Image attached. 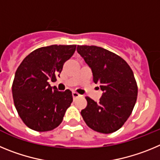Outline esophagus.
I'll use <instances>...</instances> for the list:
<instances>
[{
  "instance_id": "1",
  "label": "esophagus",
  "mask_w": 160,
  "mask_h": 160,
  "mask_svg": "<svg viewBox=\"0 0 160 160\" xmlns=\"http://www.w3.org/2000/svg\"><path fill=\"white\" fill-rule=\"evenodd\" d=\"M72 95H73V99H76L77 98H78L79 96H80V94H79L78 93L75 92V91H73V93H72Z\"/></svg>"
}]
</instances>
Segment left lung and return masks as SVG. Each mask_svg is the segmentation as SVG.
I'll return each mask as SVG.
<instances>
[{
	"label": "left lung",
	"mask_w": 160,
	"mask_h": 160,
	"mask_svg": "<svg viewBox=\"0 0 160 160\" xmlns=\"http://www.w3.org/2000/svg\"><path fill=\"white\" fill-rule=\"evenodd\" d=\"M77 51L91 69L94 82L100 84L102 95L96 102L87 97L81 114L89 128L110 134L118 131L135 107L138 87L132 70L125 60L95 46H78Z\"/></svg>",
	"instance_id": "8db88e82"
}]
</instances>
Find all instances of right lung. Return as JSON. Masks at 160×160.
I'll use <instances>...</instances> for the list:
<instances>
[{
    "mask_svg": "<svg viewBox=\"0 0 160 160\" xmlns=\"http://www.w3.org/2000/svg\"><path fill=\"white\" fill-rule=\"evenodd\" d=\"M75 49V45L38 48L18 66L12 82V98L19 116L30 129L51 131L62 122L73 102L72 92L58 91L56 87H50L49 80L56 81Z\"/></svg>",
    "mask_w": 160,
    "mask_h": 160,
    "instance_id": "obj_1",
    "label": "right lung"
}]
</instances>
